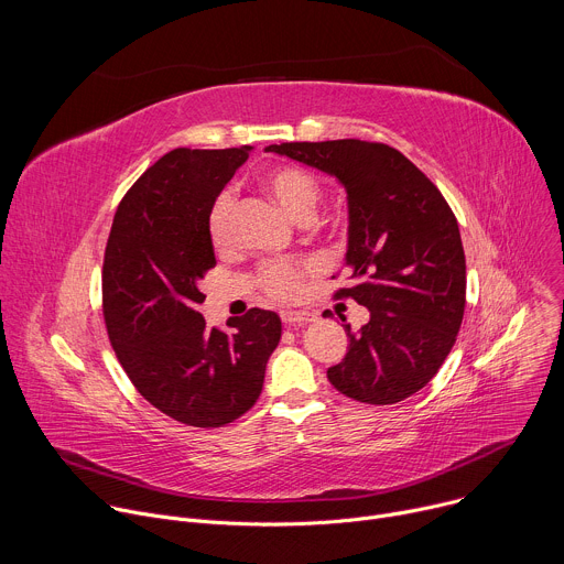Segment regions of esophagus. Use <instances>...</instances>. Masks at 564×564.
Here are the masks:
<instances>
[{
  "mask_svg": "<svg viewBox=\"0 0 564 564\" xmlns=\"http://www.w3.org/2000/svg\"><path fill=\"white\" fill-rule=\"evenodd\" d=\"M281 321L285 326H303V324H310V321H314V314L303 312V310H299V312L285 310V312H281Z\"/></svg>",
  "mask_w": 564,
  "mask_h": 564,
  "instance_id": "obj_1",
  "label": "esophagus"
}]
</instances>
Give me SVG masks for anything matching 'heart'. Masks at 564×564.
<instances>
[{
  "label": "heart",
  "instance_id": "1",
  "mask_svg": "<svg viewBox=\"0 0 564 564\" xmlns=\"http://www.w3.org/2000/svg\"><path fill=\"white\" fill-rule=\"evenodd\" d=\"M263 187L268 194L296 220L307 223L321 200L318 181L303 167L274 165L263 172ZM231 212L234 198L229 192H220L205 216L207 238L214 250H225L231 238ZM312 272L310 261H270L257 272L259 288L274 301H292L299 296L303 279Z\"/></svg>",
  "mask_w": 564,
  "mask_h": 564
}]
</instances>
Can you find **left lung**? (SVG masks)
<instances>
[{
    "label": "left lung",
    "mask_w": 564,
    "mask_h": 564,
    "mask_svg": "<svg viewBox=\"0 0 564 564\" xmlns=\"http://www.w3.org/2000/svg\"><path fill=\"white\" fill-rule=\"evenodd\" d=\"M265 151L335 176L348 194L350 288L370 310L330 383L361 404H397L442 368L462 326L466 261L455 214L411 160L381 142H281Z\"/></svg>",
    "instance_id": "obj_1"
}]
</instances>
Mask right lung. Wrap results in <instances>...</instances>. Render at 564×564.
Returning a JSON list of instances; mask_svg holds the SVG:
<instances>
[{"instance_id":"add662e5","label":"right lung","mask_w":564,"mask_h":564,"mask_svg":"<svg viewBox=\"0 0 564 564\" xmlns=\"http://www.w3.org/2000/svg\"><path fill=\"white\" fill-rule=\"evenodd\" d=\"M252 147L174 149L127 192L102 265L109 341L135 390L167 417L218 429L248 413L281 339L276 312L252 307L207 328L200 281L216 265L205 216Z\"/></svg>"}]
</instances>
